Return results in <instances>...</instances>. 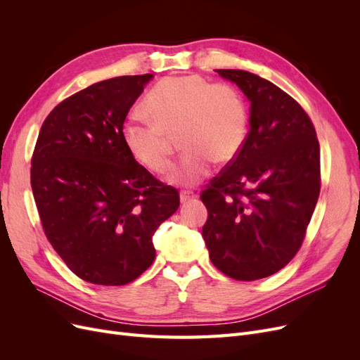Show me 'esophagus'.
<instances>
[{
  "mask_svg": "<svg viewBox=\"0 0 360 360\" xmlns=\"http://www.w3.org/2000/svg\"><path fill=\"white\" fill-rule=\"evenodd\" d=\"M193 200H197V193H193L191 191H181L180 192V201L181 202H191Z\"/></svg>",
  "mask_w": 360,
  "mask_h": 360,
  "instance_id": "34e87169",
  "label": "esophagus"
}]
</instances>
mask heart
<instances>
[{"label":"heart","instance_id":"heart-1","mask_svg":"<svg viewBox=\"0 0 360 360\" xmlns=\"http://www.w3.org/2000/svg\"><path fill=\"white\" fill-rule=\"evenodd\" d=\"M147 117L130 115L122 127L129 153L153 174L172 167V139L180 132L186 150L174 180L195 184L210 172L214 159L231 160L246 136V106L234 86L212 84L200 75L168 76L144 99Z\"/></svg>","mask_w":360,"mask_h":360}]
</instances>
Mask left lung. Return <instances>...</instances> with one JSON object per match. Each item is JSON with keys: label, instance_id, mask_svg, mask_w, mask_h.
<instances>
[{"label": "left lung", "instance_id": "obj_1", "mask_svg": "<svg viewBox=\"0 0 360 360\" xmlns=\"http://www.w3.org/2000/svg\"><path fill=\"white\" fill-rule=\"evenodd\" d=\"M216 72L246 94L250 127L201 192L202 237L216 269L255 281L285 267L304 240L321 188L320 144L309 115L279 86L246 70Z\"/></svg>", "mask_w": 360, "mask_h": 360}]
</instances>
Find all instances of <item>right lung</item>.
Masks as SVG:
<instances>
[{
    "label": "right lung",
    "mask_w": 360,
    "mask_h": 360,
    "mask_svg": "<svg viewBox=\"0 0 360 360\" xmlns=\"http://www.w3.org/2000/svg\"><path fill=\"white\" fill-rule=\"evenodd\" d=\"M151 73L96 82L45 118L31 158L43 233L73 274L126 285L151 266L153 236L179 209V191L129 153L122 127Z\"/></svg>",
    "instance_id": "obj_1"
}]
</instances>
